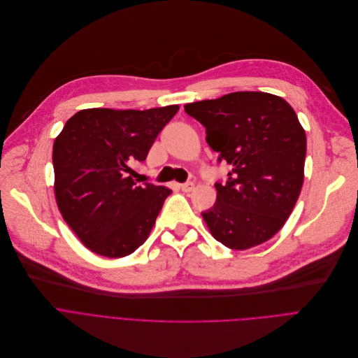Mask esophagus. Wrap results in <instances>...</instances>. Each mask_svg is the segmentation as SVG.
I'll return each mask as SVG.
<instances>
[{
    "instance_id": "obj_1",
    "label": "esophagus",
    "mask_w": 358,
    "mask_h": 358,
    "mask_svg": "<svg viewBox=\"0 0 358 358\" xmlns=\"http://www.w3.org/2000/svg\"><path fill=\"white\" fill-rule=\"evenodd\" d=\"M180 189L183 192H192L195 189V183L194 182H186V183H182L180 185Z\"/></svg>"
}]
</instances>
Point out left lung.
Listing matches in <instances>:
<instances>
[{"label": "left lung", "instance_id": "1", "mask_svg": "<svg viewBox=\"0 0 358 358\" xmlns=\"http://www.w3.org/2000/svg\"><path fill=\"white\" fill-rule=\"evenodd\" d=\"M206 143L233 169L215 183L217 202L202 217L214 238L247 250L275 236L295 206L302 183L306 134L280 96L233 92L185 105Z\"/></svg>", "mask_w": 358, "mask_h": 358}]
</instances>
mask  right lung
Here are the masks:
<instances>
[{
    "label": "right lung",
    "mask_w": 358,
    "mask_h": 358,
    "mask_svg": "<svg viewBox=\"0 0 358 358\" xmlns=\"http://www.w3.org/2000/svg\"><path fill=\"white\" fill-rule=\"evenodd\" d=\"M178 105L137 110L90 108L71 117L53 144L59 211L94 253L129 256L147 240L172 194L130 176L144 162Z\"/></svg>",
    "instance_id": "1"
}]
</instances>
